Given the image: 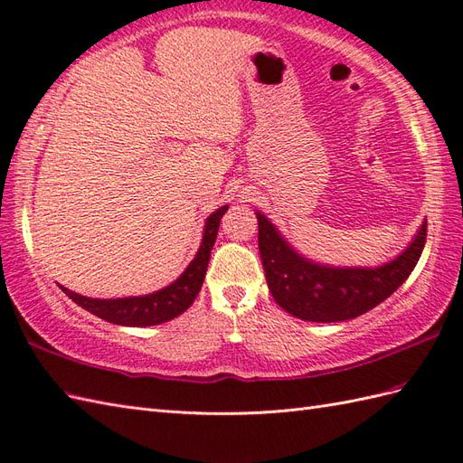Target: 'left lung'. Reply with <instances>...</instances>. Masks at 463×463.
<instances>
[{"instance_id":"left-lung-1","label":"left lung","mask_w":463,"mask_h":463,"mask_svg":"<svg viewBox=\"0 0 463 463\" xmlns=\"http://www.w3.org/2000/svg\"><path fill=\"white\" fill-rule=\"evenodd\" d=\"M258 219L266 282L276 304L304 321L333 324L367 314L406 280L426 244V222L411 246L377 268H335L307 260L289 246L262 213Z\"/></svg>"}]
</instances>
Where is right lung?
<instances>
[{"label":"right lung","instance_id":"right-lung-1","mask_svg":"<svg viewBox=\"0 0 463 463\" xmlns=\"http://www.w3.org/2000/svg\"><path fill=\"white\" fill-rule=\"evenodd\" d=\"M227 209L229 207L224 205L211 214L205 222V232H203V241L195 258H193L191 264L185 268V272H183L174 284L165 286L164 289H159V292L136 298L99 299L74 294L64 286H61V289L72 299V302H77L86 311H90V314L99 316L104 321H110L114 326L147 327L165 324V321L181 316L183 311L195 302L197 294L201 292L203 280H205L207 274L213 244L217 241L219 224Z\"/></svg>","mask_w":463,"mask_h":463}]
</instances>
